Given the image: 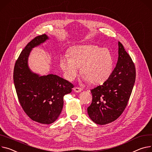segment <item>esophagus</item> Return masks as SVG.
Returning a JSON list of instances; mask_svg holds the SVG:
<instances>
[{"label": "esophagus", "mask_w": 152, "mask_h": 152, "mask_svg": "<svg viewBox=\"0 0 152 152\" xmlns=\"http://www.w3.org/2000/svg\"><path fill=\"white\" fill-rule=\"evenodd\" d=\"M74 92H80L81 91H82V89H81L80 88L75 87V88H74Z\"/></svg>", "instance_id": "esophagus-1"}]
</instances>
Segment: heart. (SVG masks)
<instances>
[{
    "label": "heart",
    "mask_w": 152,
    "mask_h": 152,
    "mask_svg": "<svg viewBox=\"0 0 152 152\" xmlns=\"http://www.w3.org/2000/svg\"><path fill=\"white\" fill-rule=\"evenodd\" d=\"M69 56H63L60 60V67L68 80L77 77L79 68L83 80L92 85L104 83L112 74L114 58L107 48L94 45H77L69 50Z\"/></svg>",
    "instance_id": "obj_1"
}]
</instances>
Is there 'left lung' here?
Here are the masks:
<instances>
[{
  "mask_svg": "<svg viewBox=\"0 0 152 152\" xmlns=\"http://www.w3.org/2000/svg\"><path fill=\"white\" fill-rule=\"evenodd\" d=\"M118 60L111 75L103 85L91 90L92 101L88 114L99 125L111 123L122 114L135 82L134 64L123 45L118 42Z\"/></svg>",
  "mask_w": 152,
  "mask_h": 152,
  "instance_id": "1",
  "label": "left lung"
}]
</instances>
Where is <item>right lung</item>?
<instances>
[{"label":"right lung","instance_id":"obj_1","mask_svg":"<svg viewBox=\"0 0 152 152\" xmlns=\"http://www.w3.org/2000/svg\"><path fill=\"white\" fill-rule=\"evenodd\" d=\"M45 34L37 37L26 46L17 60L13 72L15 89L20 105L33 121L50 124L59 117L64 96L74 85L54 74L40 75L31 71L28 60L31 50L48 40Z\"/></svg>","mask_w":152,"mask_h":152}]
</instances>
